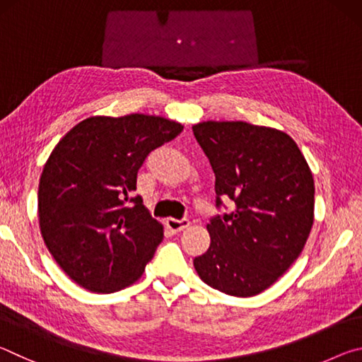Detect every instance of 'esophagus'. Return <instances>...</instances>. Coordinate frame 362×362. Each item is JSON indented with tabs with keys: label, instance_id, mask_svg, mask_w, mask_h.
I'll return each instance as SVG.
<instances>
[{
	"label": "esophagus",
	"instance_id": "1",
	"mask_svg": "<svg viewBox=\"0 0 362 362\" xmlns=\"http://www.w3.org/2000/svg\"><path fill=\"white\" fill-rule=\"evenodd\" d=\"M166 226L168 230H170L173 233H179L182 230H185L189 226V220L183 218V220H175V218H168L166 220Z\"/></svg>",
	"mask_w": 362,
	"mask_h": 362
}]
</instances>
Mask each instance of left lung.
I'll return each mask as SVG.
<instances>
[{
    "label": "left lung",
    "instance_id": "8db88e82",
    "mask_svg": "<svg viewBox=\"0 0 362 362\" xmlns=\"http://www.w3.org/2000/svg\"><path fill=\"white\" fill-rule=\"evenodd\" d=\"M193 134L216 174L217 206L235 211L207 223L209 249L194 257L198 276L233 297L276 283L302 252L315 220V180L286 132L244 121H203Z\"/></svg>",
    "mask_w": 362,
    "mask_h": 362
}]
</instances>
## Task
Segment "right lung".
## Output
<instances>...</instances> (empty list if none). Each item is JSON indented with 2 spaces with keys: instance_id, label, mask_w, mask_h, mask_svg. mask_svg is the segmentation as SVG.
I'll list each match as a JSON object with an SVG mask.
<instances>
[{
  "instance_id": "1",
  "label": "right lung",
  "mask_w": 362,
  "mask_h": 362,
  "mask_svg": "<svg viewBox=\"0 0 362 362\" xmlns=\"http://www.w3.org/2000/svg\"><path fill=\"white\" fill-rule=\"evenodd\" d=\"M182 131L163 116H90L54 146L38 187L40 230L54 260L86 291L112 293L144 274L164 235L132 196L137 173Z\"/></svg>"
}]
</instances>
